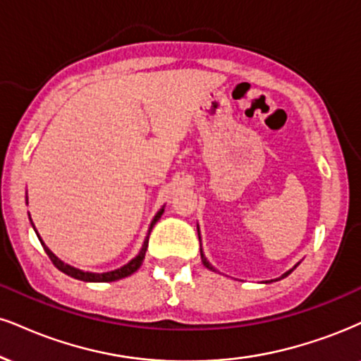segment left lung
Masks as SVG:
<instances>
[{
  "label": "left lung",
  "instance_id": "obj_1",
  "mask_svg": "<svg viewBox=\"0 0 361 361\" xmlns=\"http://www.w3.org/2000/svg\"><path fill=\"white\" fill-rule=\"evenodd\" d=\"M197 233H199V228H197ZM201 259H202V264H204V266H206V268H207V269H211V271H216V269H214V266H212V264H211V262H209V261L206 259V256H204L202 249H201ZM298 264H300V262H298ZM298 264H295V268H291V269H289V271H286V273H284V274L281 276V278H278V279H271V281H279V279L286 278V276H288V274H291V273H293V271H295V269H296V266H298ZM271 281H266V283H271Z\"/></svg>",
  "mask_w": 361,
  "mask_h": 361
}]
</instances>
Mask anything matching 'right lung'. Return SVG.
Listing matches in <instances>:
<instances>
[{
    "label": "right lung",
    "instance_id": "1",
    "mask_svg": "<svg viewBox=\"0 0 361 361\" xmlns=\"http://www.w3.org/2000/svg\"><path fill=\"white\" fill-rule=\"evenodd\" d=\"M162 212H164V207L160 209L157 214H155L152 222H150L149 234H150V231H152L155 222H157V221L160 219V216H162ZM30 221H31V217H30ZM31 224H33V222H31ZM33 228H35V226H33ZM35 231H37V229H35ZM149 234H147V238H145V241H144V246H142L139 255L133 257V259H132L130 262H127L126 266H122V268H118V269H115V271H109V273H88V271L77 269V268H73V266L66 264V262H63L61 259H58V257H56L55 255H53L50 249L44 246V243L42 241V238H39L38 233H37L39 243H42V246L44 247V252H47L48 257H50L53 264H55L56 268L61 271V273L72 276V278H75V279H80V281H87V283H110V281H117V279L127 278V276H130V274L135 273V271L139 269L140 266H142V262H144L147 246H149Z\"/></svg>",
    "mask_w": 361,
    "mask_h": 361
}]
</instances>
